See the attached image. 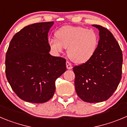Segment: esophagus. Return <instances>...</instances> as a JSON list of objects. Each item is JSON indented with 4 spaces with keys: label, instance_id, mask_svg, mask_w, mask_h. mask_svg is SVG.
<instances>
[{
    "label": "esophagus",
    "instance_id": "esophagus-1",
    "mask_svg": "<svg viewBox=\"0 0 127 127\" xmlns=\"http://www.w3.org/2000/svg\"><path fill=\"white\" fill-rule=\"evenodd\" d=\"M66 66H67V69H71V68H72V65L71 64H70L68 61L66 62Z\"/></svg>",
    "mask_w": 127,
    "mask_h": 127
}]
</instances>
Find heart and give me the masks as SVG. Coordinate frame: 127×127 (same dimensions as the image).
I'll list each match as a JSON object with an SVG mask.
<instances>
[{"label": "heart", "instance_id": "heart-1", "mask_svg": "<svg viewBox=\"0 0 127 127\" xmlns=\"http://www.w3.org/2000/svg\"><path fill=\"white\" fill-rule=\"evenodd\" d=\"M56 38H50L48 44L55 53L67 48V55L73 62L82 64L90 60L96 53L99 36L94 30L81 26H65L55 32Z\"/></svg>", "mask_w": 127, "mask_h": 127}]
</instances>
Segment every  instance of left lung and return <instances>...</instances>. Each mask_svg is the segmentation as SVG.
<instances>
[{
  "mask_svg": "<svg viewBox=\"0 0 127 127\" xmlns=\"http://www.w3.org/2000/svg\"><path fill=\"white\" fill-rule=\"evenodd\" d=\"M99 31L96 53L86 62L73 67L78 96L88 103L110 98L122 79L123 57L119 44L106 28L94 24Z\"/></svg>",
  "mask_w": 127,
  "mask_h": 127,
  "instance_id": "1",
  "label": "left lung"
}]
</instances>
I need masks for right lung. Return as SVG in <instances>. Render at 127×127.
I'll return each instance as SVG.
<instances>
[{
    "label": "right lung",
    "mask_w": 127,
    "mask_h": 127,
    "mask_svg": "<svg viewBox=\"0 0 127 127\" xmlns=\"http://www.w3.org/2000/svg\"><path fill=\"white\" fill-rule=\"evenodd\" d=\"M53 22L27 26L13 36L5 56V74L12 90L25 101L43 103L53 97L55 81L66 60L49 53L48 32Z\"/></svg>",
    "instance_id": "obj_1"
}]
</instances>
